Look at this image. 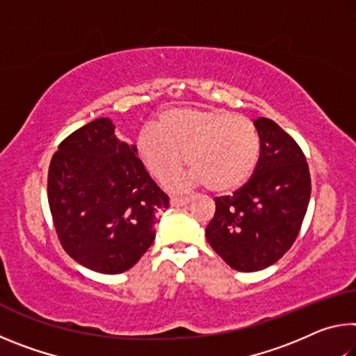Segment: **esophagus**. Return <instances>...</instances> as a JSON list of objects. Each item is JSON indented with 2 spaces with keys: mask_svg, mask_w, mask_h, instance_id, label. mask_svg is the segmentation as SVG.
Listing matches in <instances>:
<instances>
[{
  "mask_svg": "<svg viewBox=\"0 0 356 356\" xmlns=\"http://www.w3.org/2000/svg\"><path fill=\"white\" fill-rule=\"evenodd\" d=\"M170 202H171L172 207H182V206H186V204L190 202V200H188V197H176V196H172L171 200H170Z\"/></svg>",
  "mask_w": 356,
  "mask_h": 356,
  "instance_id": "34e87169",
  "label": "esophagus"
}]
</instances>
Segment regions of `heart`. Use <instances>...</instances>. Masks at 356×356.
Here are the masks:
<instances>
[{"label":"heart","instance_id":"heart-1","mask_svg":"<svg viewBox=\"0 0 356 356\" xmlns=\"http://www.w3.org/2000/svg\"><path fill=\"white\" fill-rule=\"evenodd\" d=\"M136 149L160 182L176 176L185 155L191 171L174 180V188L206 184L210 191L227 193L240 188L254 172L261 140L248 119L231 111L174 108L161 114L159 129L141 130Z\"/></svg>","mask_w":356,"mask_h":356}]
</instances>
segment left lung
I'll use <instances>...</instances> for the list:
<instances>
[{
    "instance_id": "obj_1",
    "label": "left lung",
    "mask_w": 356,
    "mask_h": 356,
    "mask_svg": "<svg viewBox=\"0 0 356 356\" xmlns=\"http://www.w3.org/2000/svg\"><path fill=\"white\" fill-rule=\"evenodd\" d=\"M254 127L261 154L251 179L232 196L215 197L206 237L229 267L257 272L278 262L298 237L311 197L303 150L272 119Z\"/></svg>"
}]
</instances>
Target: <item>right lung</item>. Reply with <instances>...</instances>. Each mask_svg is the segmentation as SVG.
<instances>
[{
    "mask_svg": "<svg viewBox=\"0 0 356 356\" xmlns=\"http://www.w3.org/2000/svg\"><path fill=\"white\" fill-rule=\"evenodd\" d=\"M111 119L75 130L48 168V204L65 252L83 267L116 275L134 267L155 238L170 197L149 176L138 149L119 141Z\"/></svg>",
    "mask_w": 356,
    "mask_h": 356,
    "instance_id": "right-lung-1",
    "label": "right lung"
}]
</instances>
